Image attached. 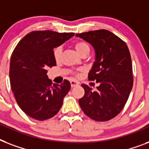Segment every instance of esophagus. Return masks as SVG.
<instances>
[{
  "mask_svg": "<svg viewBox=\"0 0 149 149\" xmlns=\"http://www.w3.org/2000/svg\"><path fill=\"white\" fill-rule=\"evenodd\" d=\"M70 84H71V86H72V87H73V86H78V85H79V83H78L77 81H76V80H73V79L70 81Z\"/></svg>",
  "mask_w": 149,
  "mask_h": 149,
  "instance_id": "esophagus-1",
  "label": "esophagus"
}]
</instances>
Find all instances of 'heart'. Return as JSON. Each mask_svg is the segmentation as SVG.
<instances>
[{
    "mask_svg": "<svg viewBox=\"0 0 149 149\" xmlns=\"http://www.w3.org/2000/svg\"><path fill=\"white\" fill-rule=\"evenodd\" d=\"M75 49L77 50V52L80 55H84V53L86 52H89L90 51V46L88 45V44L84 42H76L74 44ZM62 52H63V48L61 46H57L53 50V56L55 60H56V63H58L61 59V56H62ZM74 74L77 75V72H73Z\"/></svg>",
    "mask_w": 149,
    "mask_h": 149,
    "instance_id": "heart-1",
    "label": "heart"
}]
</instances>
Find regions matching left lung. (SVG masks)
Masks as SVG:
<instances>
[{
    "label": "left lung",
    "mask_w": 149,
    "mask_h": 149,
    "mask_svg": "<svg viewBox=\"0 0 149 149\" xmlns=\"http://www.w3.org/2000/svg\"><path fill=\"white\" fill-rule=\"evenodd\" d=\"M76 36L93 45L96 61L88 74V79L100 84L92 91L83 84L85 93L79 100L82 111L97 121L115 118L124 108L133 86L132 63L126 43L111 31L100 29Z\"/></svg>",
    "instance_id": "8db88e82"
}]
</instances>
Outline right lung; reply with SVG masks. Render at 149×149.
I'll return each instance as SVG.
<instances>
[{
	"label": "right lung",
	"mask_w": 149,
	"mask_h": 149,
	"mask_svg": "<svg viewBox=\"0 0 149 149\" xmlns=\"http://www.w3.org/2000/svg\"><path fill=\"white\" fill-rule=\"evenodd\" d=\"M73 33L34 31L27 34L13 51L10 83L18 106L27 115L45 120L58 113L71 85L64 79L52 84L47 69L56 65L53 49L72 38Z\"/></svg>",
	"instance_id": "right-lung-1"
}]
</instances>
